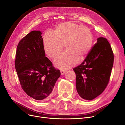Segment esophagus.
<instances>
[{
    "label": "esophagus",
    "mask_w": 125,
    "mask_h": 125,
    "mask_svg": "<svg viewBox=\"0 0 125 125\" xmlns=\"http://www.w3.org/2000/svg\"><path fill=\"white\" fill-rule=\"evenodd\" d=\"M60 72H61V75H63V74H64V73H66V70H61V71H60Z\"/></svg>",
    "instance_id": "obj_1"
}]
</instances>
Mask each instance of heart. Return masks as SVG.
Listing matches in <instances>:
<instances>
[{"label":"heart","mask_w":125,"mask_h":125,"mask_svg":"<svg viewBox=\"0 0 125 125\" xmlns=\"http://www.w3.org/2000/svg\"><path fill=\"white\" fill-rule=\"evenodd\" d=\"M93 42L91 30L86 26L73 22L57 25L53 32L46 31L43 37L45 54L51 58L56 57L65 45L66 50L55 60L56 66L68 69L83 59L89 52Z\"/></svg>","instance_id":"b5f03b06"}]
</instances>
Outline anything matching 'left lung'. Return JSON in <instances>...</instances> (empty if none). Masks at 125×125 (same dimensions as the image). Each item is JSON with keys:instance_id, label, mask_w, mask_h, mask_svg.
Listing matches in <instances>:
<instances>
[{"instance_id": "obj_1", "label": "left lung", "mask_w": 125, "mask_h": 125, "mask_svg": "<svg viewBox=\"0 0 125 125\" xmlns=\"http://www.w3.org/2000/svg\"><path fill=\"white\" fill-rule=\"evenodd\" d=\"M114 60L113 52L107 39L98 38L84 60L73 68L76 90L81 98L91 100L103 92L108 83Z\"/></svg>"}]
</instances>
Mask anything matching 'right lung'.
Instances as JSON below:
<instances>
[{"label": "right lung", "instance_id": "right-lung-1", "mask_svg": "<svg viewBox=\"0 0 125 125\" xmlns=\"http://www.w3.org/2000/svg\"><path fill=\"white\" fill-rule=\"evenodd\" d=\"M40 31H32L19 42L15 68L23 90L37 100H45L51 95L60 71L45 57Z\"/></svg>", "mask_w": 125, "mask_h": 125}]
</instances>
